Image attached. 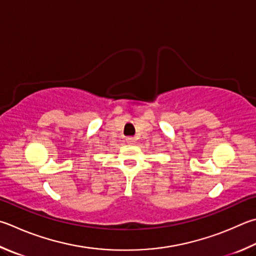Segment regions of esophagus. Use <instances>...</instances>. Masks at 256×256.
Here are the masks:
<instances>
[{
    "mask_svg": "<svg viewBox=\"0 0 256 256\" xmlns=\"http://www.w3.org/2000/svg\"><path fill=\"white\" fill-rule=\"evenodd\" d=\"M126 142H128V143H130V144H136V138H133V136H128V138H126Z\"/></svg>",
    "mask_w": 256,
    "mask_h": 256,
    "instance_id": "1",
    "label": "esophagus"
}]
</instances>
